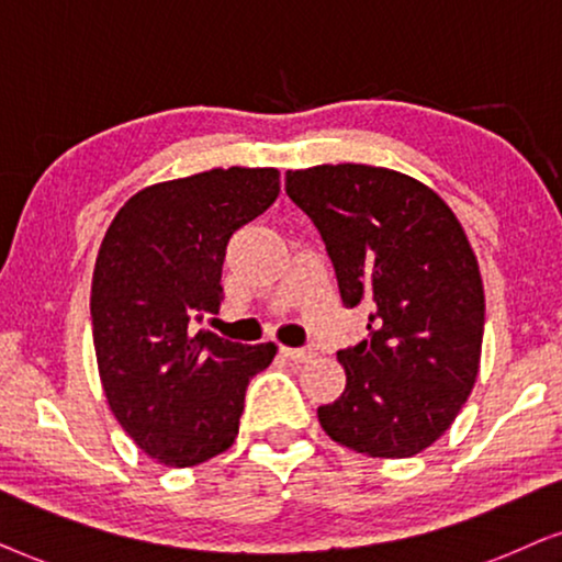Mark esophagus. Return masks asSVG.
Listing matches in <instances>:
<instances>
[{
  "label": "esophagus",
  "mask_w": 562,
  "mask_h": 562,
  "mask_svg": "<svg viewBox=\"0 0 562 562\" xmlns=\"http://www.w3.org/2000/svg\"><path fill=\"white\" fill-rule=\"evenodd\" d=\"M280 355L290 359V362H305L313 357L311 349H293V347H280Z\"/></svg>",
  "instance_id": "1"
}]
</instances>
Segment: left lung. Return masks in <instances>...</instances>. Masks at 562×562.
<instances>
[{"label": "left lung", "instance_id": "obj_1", "mask_svg": "<svg viewBox=\"0 0 562 562\" xmlns=\"http://www.w3.org/2000/svg\"><path fill=\"white\" fill-rule=\"evenodd\" d=\"M285 190L324 238L341 303L372 311L368 339L336 355L347 385L321 426L368 458L418 454L481 370L483 280L458 215L418 179L368 164L290 169Z\"/></svg>", "mask_w": 562, "mask_h": 562}]
</instances>
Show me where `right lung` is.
<instances>
[{
	"mask_svg": "<svg viewBox=\"0 0 562 562\" xmlns=\"http://www.w3.org/2000/svg\"><path fill=\"white\" fill-rule=\"evenodd\" d=\"M280 194L272 167L207 169L133 194L112 218L92 274V336L110 411L148 458L192 468L226 452L249 380L272 341L246 347L194 331L223 301L231 236Z\"/></svg>",
	"mask_w": 562,
	"mask_h": 562,
	"instance_id": "right-lung-1",
	"label": "right lung"
}]
</instances>
